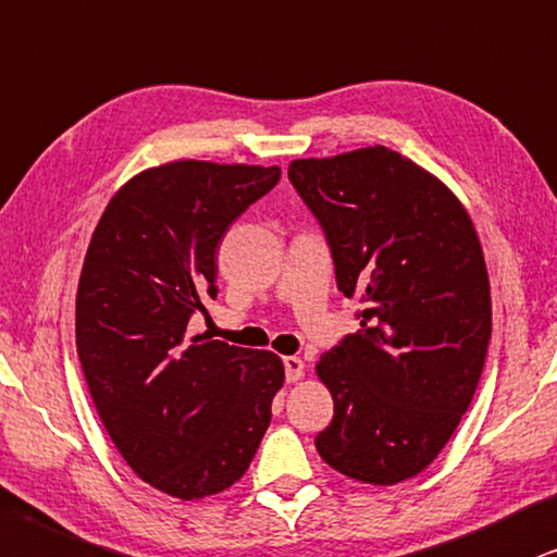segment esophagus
Wrapping results in <instances>:
<instances>
[{
  "label": "esophagus",
  "mask_w": 557,
  "mask_h": 557,
  "mask_svg": "<svg viewBox=\"0 0 557 557\" xmlns=\"http://www.w3.org/2000/svg\"><path fill=\"white\" fill-rule=\"evenodd\" d=\"M285 380L287 383H295V380L302 377V370H306V364H302L300 357H285Z\"/></svg>",
  "instance_id": "34e87169"
}]
</instances>
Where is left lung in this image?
I'll list each match as a JSON object with an SVG mask.
<instances>
[{
    "instance_id": "left-lung-1",
    "label": "left lung",
    "mask_w": 557,
    "mask_h": 557,
    "mask_svg": "<svg viewBox=\"0 0 557 557\" xmlns=\"http://www.w3.org/2000/svg\"><path fill=\"white\" fill-rule=\"evenodd\" d=\"M287 177L321 223L336 287L360 302L357 334L315 364L334 398L315 449L355 481L400 483L442 453L485 364L491 287L473 221L385 146L298 159Z\"/></svg>"
}]
</instances>
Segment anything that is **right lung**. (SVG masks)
Returning <instances> with one entry per match:
<instances>
[{"mask_svg": "<svg viewBox=\"0 0 557 557\" xmlns=\"http://www.w3.org/2000/svg\"><path fill=\"white\" fill-rule=\"evenodd\" d=\"M280 174L193 159L146 169L112 197L84 257L76 351L91 400L133 473L174 498L246 473L283 388L272 351L187 344L193 313L218 295V244Z\"/></svg>", "mask_w": 557, "mask_h": 557, "instance_id": "obj_1", "label": "right lung"}]
</instances>
